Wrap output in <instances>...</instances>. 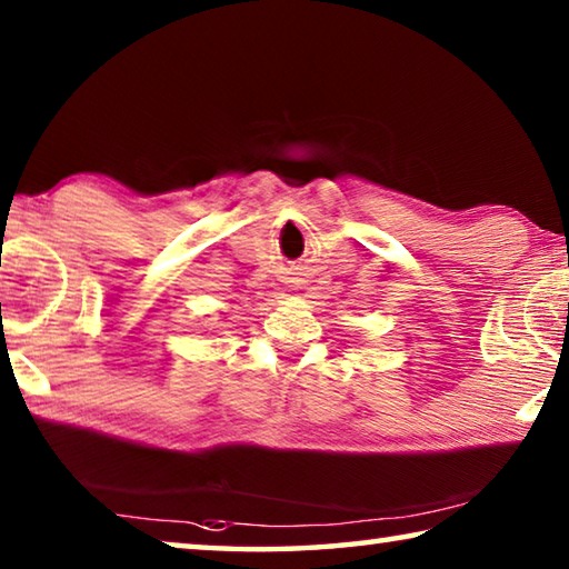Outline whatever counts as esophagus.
Segmentation results:
<instances>
[{
  "label": "esophagus",
  "mask_w": 569,
  "mask_h": 569,
  "mask_svg": "<svg viewBox=\"0 0 569 569\" xmlns=\"http://www.w3.org/2000/svg\"><path fill=\"white\" fill-rule=\"evenodd\" d=\"M283 283H286L288 288H291V291H298V288L303 286V278H301V273H298L296 268H293V271H286V276H283Z\"/></svg>",
  "instance_id": "1"
}]
</instances>
